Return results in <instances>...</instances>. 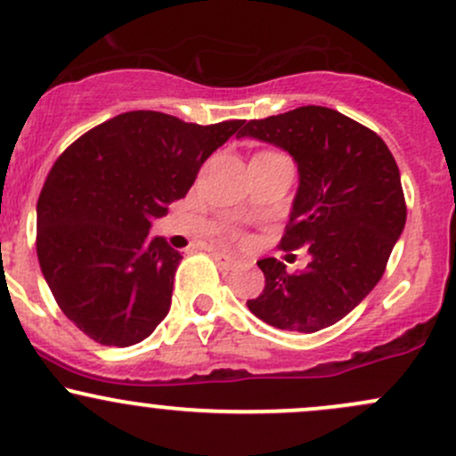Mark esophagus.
Wrapping results in <instances>:
<instances>
[{
    "label": "esophagus",
    "instance_id": "obj_1",
    "mask_svg": "<svg viewBox=\"0 0 456 456\" xmlns=\"http://www.w3.org/2000/svg\"><path fill=\"white\" fill-rule=\"evenodd\" d=\"M213 258L217 261V265L222 269H226V272H232V269L239 267V261L234 256H230V254H224V252H215Z\"/></svg>",
    "mask_w": 456,
    "mask_h": 456
}]
</instances>
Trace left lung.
<instances>
[{"instance_id": "8db88e82", "label": "left lung", "mask_w": 456, "mask_h": 456, "mask_svg": "<svg viewBox=\"0 0 456 456\" xmlns=\"http://www.w3.org/2000/svg\"><path fill=\"white\" fill-rule=\"evenodd\" d=\"M243 136L276 145L296 160L300 184L281 248L306 246L311 256L293 273L276 258H261L265 289L248 308L281 330H324L379 285L403 234L398 165L376 132L324 106L252 119L237 139Z\"/></svg>"}]
</instances>
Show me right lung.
Masks as SVG:
<instances>
[{
	"mask_svg": "<svg viewBox=\"0 0 456 456\" xmlns=\"http://www.w3.org/2000/svg\"><path fill=\"white\" fill-rule=\"evenodd\" d=\"M243 126L117 115L61 154L37 204V254L58 306L102 346L143 341L171 306L183 254L151 219L184 198L200 167Z\"/></svg>",
	"mask_w": 456,
	"mask_h": 456,
	"instance_id": "add662e5",
	"label": "right lung"
}]
</instances>
